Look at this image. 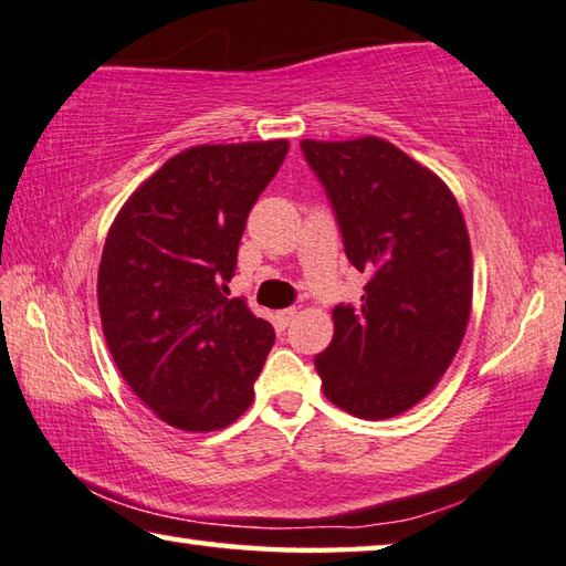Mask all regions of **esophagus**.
I'll return each instance as SVG.
<instances>
[{
    "instance_id": "1",
    "label": "esophagus",
    "mask_w": 566,
    "mask_h": 566,
    "mask_svg": "<svg viewBox=\"0 0 566 566\" xmlns=\"http://www.w3.org/2000/svg\"><path fill=\"white\" fill-rule=\"evenodd\" d=\"M294 316H296V308H282V312H276L274 314V318H276V326L280 328H286L294 321Z\"/></svg>"
}]
</instances>
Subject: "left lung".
Listing matches in <instances>:
<instances>
[{"instance_id": "8db88e82", "label": "left lung", "mask_w": 566, "mask_h": 566, "mask_svg": "<svg viewBox=\"0 0 566 566\" xmlns=\"http://www.w3.org/2000/svg\"><path fill=\"white\" fill-rule=\"evenodd\" d=\"M302 149L350 264L370 276L360 306L334 308V338L316 356L321 387L353 417H397L434 390L467 334V220L434 171L382 137L302 139Z\"/></svg>"}]
</instances>
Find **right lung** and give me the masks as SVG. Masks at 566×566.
<instances>
[{
    "label": "right lung",
    "mask_w": 566,
    "mask_h": 566,
    "mask_svg": "<svg viewBox=\"0 0 566 566\" xmlns=\"http://www.w3.org/2000/svg\"><path fill=\"white\" fill-rule=\"evenodd\" d=\"M290 142L198 144L144 179L109 226L97 306L122 378L161 422L216 431L252 405L274 328L228 298L248 213Z\"/></svg>",
    "instance_id": "obj_1"
}]
</instances>
